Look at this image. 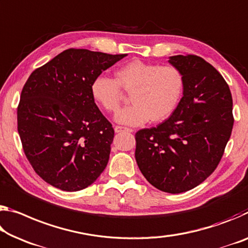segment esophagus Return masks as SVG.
Wrapping results in <instances>:
<instances>
[{
	"instance_id": "34e87169",
	"label": "esophagus",
	"mask_w": 248,
	"mask_h": 248,
	"mask_svg": "<svg viewBox=\"0 0 248 248\" xmlns=\"http://www.w3.org/2000/svg\"><path fill=\"white\" fill-rule=\"evenodd\" d=\"M115 131H116V132H123V131L132 132L133 130H132L131 128H125V127H121V125H116V127H115Z\"/></svg>"
}]
</instances>
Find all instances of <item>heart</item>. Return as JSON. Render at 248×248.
Segmentation results:
<instances>
[{
  "mask_svg": "<svg viewBox=\"0 0 248 248\" xmlns=\"http://www.w3.org/2000/svg\"><path fill=\"white\" fill-rule=\"evenodd\" d=\"M130 93L131 105L116 115L118 123L128 125L166 120L179 104L183 76L172 65L159 66L132 61L116 70L115 80L98 77L92 84V95L108 112H115L123 100V92Z\"/></svg>",
  "mask_w": 248,
  "mask_h": 248,
  "instance_id": "b5f03b06",
  "label": "heart"
}]
</instances>
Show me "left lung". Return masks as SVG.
I'll return each mask as SVG.
<instances>
[{
  "instance_id": "obj_1",
  "label": "left lung",
  "mask_w": 248,
  "mask_h": 248,
  "mask_svg": "<svg viewBox=\"0 0 248 248\" xmlns=\"http://www.w3.org/2000/svg\"><path fill=\"white\" fill-rule=\"evenodd\" d=\"M183 76V97L162 124L136 133V161L148 182L176 194L191 190L217 168L233 129L229 85L196 55L170 57Z\"/></svg>"
}]
</instances>
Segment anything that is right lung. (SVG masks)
Wrapping results in <instances>:
<instances>
[{
  "instance_id": "obj_1",
  "label": "right lung",
  "mask_w": 248,
  "mask_h": 248,
  "mask_svg": "<svg viewBox=\"0 0 248 248\" xmlns=\"http://www.w3.org/2000/svg\"><path fill=\"white\" fill-rule=\"evenodd\" d=\"M127 56L69 48L30 75L17 106V130L34 171L75 192L107 167L115 130L92 95L104 70Z\"/></svg>"
}]
</instances>
